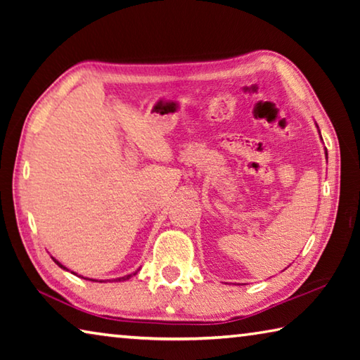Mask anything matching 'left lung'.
Returning <instances> with one entry per match:
<instances>
[{
	"mask_svg": "<svg viewBox=\"0 0 360 360\" xmlns=\"http://www.w3.org/2000/svg\"><path fill=\"white\" fill-rule=\"evenodd\" d=\"M326 155H327V152H326Z\"/></svg>",
	"mask_w": 360,
	"mask_h": 360,
	"instance_id": "obj_1",
	"label": "left lung"
}]
</instances>
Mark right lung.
Listing matches in <instances>:
<instances>
[{"instance_id": "1", "label": "right lung", "mask_w": 360, "mask_h": 360, "mask_svg": "<svg viewBox=\"0 0 360 360\" xmlns=\"http://www.w3.org/2000/svg\"><path fill=\"white\" fill-rule=\"evenodd\" d=\"M53 259V257H52ZM53 262H57V265L60 266V268H63V270H66V266H63L62 264H60V262L58 260H56V259H53ZM133 275H135V273H133ZM131 278V275H127V276H122V278H117V279H115V281H127V279H130Z\"/></svg>"}]
</instances>
